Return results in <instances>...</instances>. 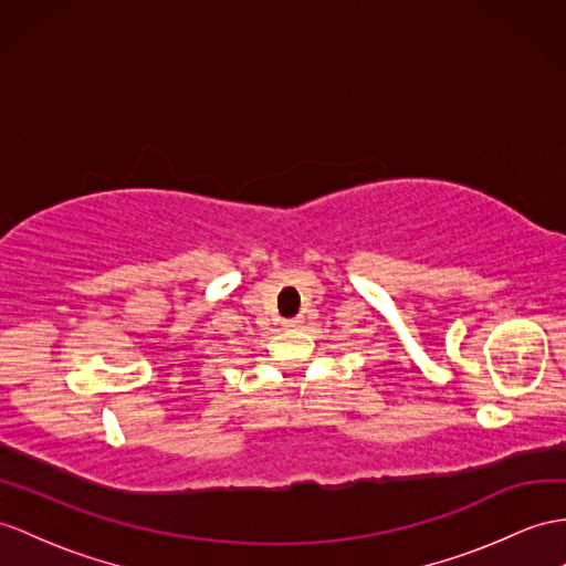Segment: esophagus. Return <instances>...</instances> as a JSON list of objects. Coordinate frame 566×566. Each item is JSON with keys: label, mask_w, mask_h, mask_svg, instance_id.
Returning <instances> with one entry per match:
<instances>
[{"label": "esophagus", "mask_w": 566, "mask_h": 566, "mask_svg": "<svg viewBox=\"0 0 566 566\" xmlns=\"http://www.w3.org/2000/svg\"><path fill=\"white\" fill-rule=\"evenodd\" d=\"M287 328H297V326H302V316H293V319H285L283 322Z\"/></svg>", "instance_id": "esophagus-1"}]
</instances>
